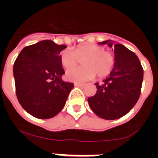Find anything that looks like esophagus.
Listing matches in <instances>:
<instances>
[{
	"label": "esophagus",
	"instance_id": "esophagus-1",
	"mask_svg": "<svg viewBox=\"0 0 158 158\" xmlns=\"http://www.w3.org/2000/svg\"><path fill=\"white\" fill-rule=\"evenodd\" d=\"M75 86H77V87H84V86L85 85V84H84V83H75L74 84Z\"/></svg>",
	"mask_w": 158,
	"mask_h": 158
}]
</instances>
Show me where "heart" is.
Instances as JSON below:
<instances>
[{
  "mask_svg": "<svg viewBox=\"0 0 158 158\" xmlns=\"http://www.w3.org/2000/svg\"><path fill=\"white\" fill-rule=\"evenodd\" d=\"M60 61L64 68H69L77 64L84 65L70 68L65 72L69 81L75 82L92 80L97 75L99 78L107 77L115 66V57L105 47L95 43H82L74 51L65 49L60 53Z\"/></svg>",
  "mask_w": 158,
  "mask_h": 158,
  "instance_id": "obj_1",
  "label": "heart"
}]
</instances>
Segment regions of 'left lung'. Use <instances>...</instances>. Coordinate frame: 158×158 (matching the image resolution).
Returning a JSON list of instances; mask_svg holds the SVG:
<instances>
[{"instance_id": "8db88e82", "label": "left lung", "mask_w": 158, "mask_h": 158, "mask_svg": "<svg viewBox=\"0 0 158 158\" xmlns=\"http://www.w3.org/2000/svg\"><path fill=\"white\" fill-rule=\"evenodd\" d=\"M110 47L109 41L100 43ZM115 66L103 83H96V93L88 98L96 115L104 119H116L129 112L141 94L143 68L133 51L122 44L115 45Z\"/></svg>"}]
</instances>
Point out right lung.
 <instances>
[{"label":"right lung","mask_w":158,"mask_h":158,"mask_svg":"<svg viewBox=\"0 0 158 158\" xmlns=\"http://www.w3.org/2000/svg\"><path fill=\"white\" fill-rule=\"evenodd\" d=\"M66 47L51 40L27 46L13 65L16 93L25 111L38 118L55 116L64 107L74 85L62 81L60 52Z\"/></svg>","instance_id":"right-lung-1"}]
</instances>
